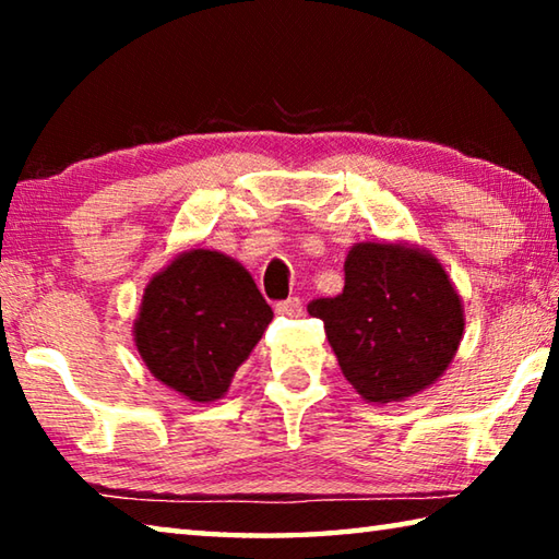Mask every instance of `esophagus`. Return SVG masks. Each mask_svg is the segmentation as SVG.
<instances>
[{
	"label": "esophagus",
	"mask_w": 559,
	"mask_h": 559,
	"mask_svg": "<svg viewBox=\"0 0 559 559\" xmlns=\"http://www.w3.org/2000/svg\"><path fill=\"white\" fill-rule=\"evenodd\" d=\"M276 313L286 318H300L302 316V300L300 298H288L276 302Z\"/></svg>",
	"instance_id": "1"
}]
</instances>
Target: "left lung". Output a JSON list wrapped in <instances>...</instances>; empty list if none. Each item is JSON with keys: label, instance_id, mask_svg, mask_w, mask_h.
<instances>
[{"label": "left lung", "instance_id": "1", "mask_svg": "<svg viewBox=\"0 0 559 559\" xmlns=\"http://www.w3.org/2000/svg\"><path fill=\"white\" fill-rule=\"evenodd\" d=\"M308 313L325 325L345 380L370 404L404 402L449 370L466 316L443 263L409 241H359L345 288Z\"/></svg>", "mask_w": 559, "mask_h": 559}]
</instances>
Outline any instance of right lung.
Returning <instances> with one entry per match:
<instances>
[{
  "label": "right lung",
  "instance_id": "add662e5",
  "mask_svg": "<svg viewBox=\"0 0 559 559\" xmlns=\"http://www.w3.org/2000/svg\"><path fill=\"white\" fill-rule=\"evenodd\" d=\"M271 320V306L239 261L189 249L147 281L132 340L157 382L210 404L229 392Z\"/></svg>",
  "mask_w": 559,
  "mask_h": 559
}]
</instances>
